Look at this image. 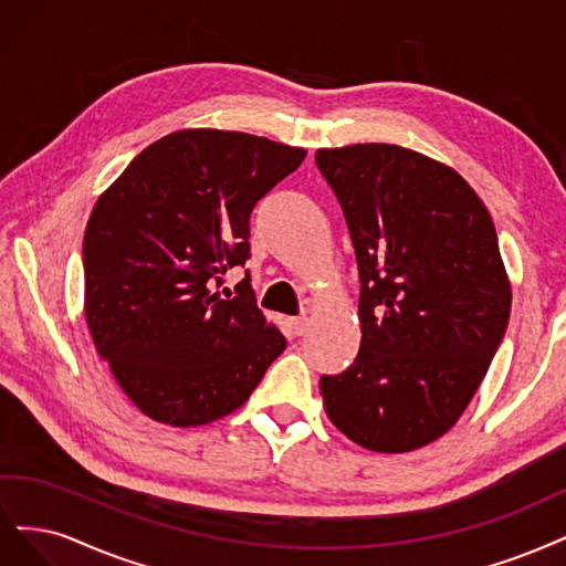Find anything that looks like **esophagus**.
I'll return each instance as SVG.
<instances>
[{
  "label": "esophagus",
  "instance_id": "34e87169",
  "mask_svg": "<svg viewBox=\"0 0 566 566\" xmlns=\"http://www.w3.org/2000/svg\"><path fill=\"white\" fill-rule=\"evenodd\" d=\"M291 329H294V334L296 336H303L305 332H307V326H310V319L305 317V315H298V317H291Z\"/></svg>",
  "mask_w": 566,
  "mask_h": 566
}]
</instances>
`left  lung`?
<instances>
[{
    "label": "left lung",
    "mask_w": 566,
    "mask_h": 566,
    "mask_svg": "<svg viewBox=\"0 0 566 566\" xmlns=\"http://www.w3.org/2000/svg\"><path fill=\"white\" fill-rule=\"evenodd\" d=\"M359 270L355 361L322 376L332 423L364 449L442 437L478 392L510 319V284L482 199L444 164L388 143L317 150Z\"/></svg>",
    "instance_id": "obj_1"
}]
</instances>
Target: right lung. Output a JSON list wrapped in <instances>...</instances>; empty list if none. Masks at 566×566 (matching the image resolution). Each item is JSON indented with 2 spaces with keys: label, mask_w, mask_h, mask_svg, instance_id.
Here are the masks:
<instances>
[{
  "label": "right lung",
  "mask_w": 566,
  "mask_h": 566,
  "mask_svg": "<svg viewBox=\"0 0 566 566\" xmlns=\"http://www.w3.org/2000/svg\"><path fill=\"white\" fill-rule=\"evenodd\" d=\"M305 159L261 136L186 129L148 145L86 223L84 313L126 397L159 423L205 426L240 409L284 348L249 272V216Z\"/></svg>",
  "instance_id": "obj_1"
}]
</instances>
